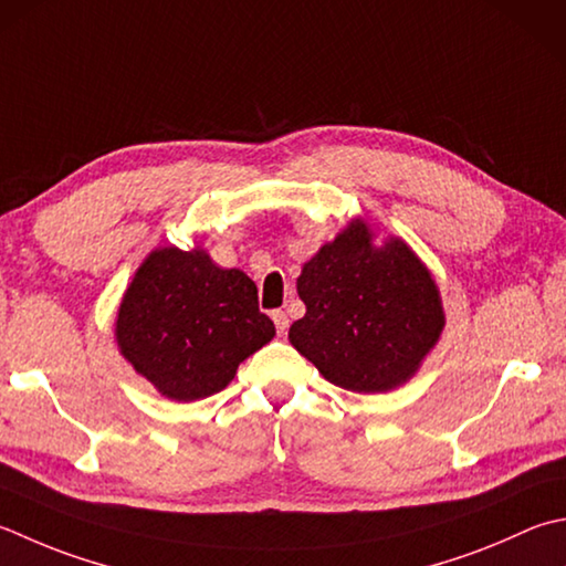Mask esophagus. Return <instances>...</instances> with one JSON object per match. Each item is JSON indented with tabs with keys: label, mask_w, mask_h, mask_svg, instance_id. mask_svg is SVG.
Wrapping results in <instances>:
<instances>
[{
	"label": "esophagus",
	"mask_w": 566,
	"mask_h": 566,
	"mask_svg": "<svg viewBox=\"0 0 566 566\" xmlns=\"http://www.w3.org/2000/svg\"><path fill=\"white\" fill-rule=\"evenodd\" d=\"M272 318H274L276 334L284 336V334H286V328H290V316H286L284 312H274V314H272Z\"/></svg>",
	"instance_id": "34e87169"
}]
</instances>
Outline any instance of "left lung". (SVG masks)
<instances>
[{"label":"left lung","mask_w":566,"mask_h":566,"mask_svg":"<svg viewBox=\"0 0 566 566\" xmlns=\"http://www.w3.org/2000/svg\"><path fill=\"white\" fill-rule=\"evenodd\" d=\"M373 238L353 220L296 280L306 314L290 328L292 346L350 392L412 378L444 328L439 290L417 254L397 238L373 248Z\"/></svg>","instance_id":"obj_1"}]
</instances>
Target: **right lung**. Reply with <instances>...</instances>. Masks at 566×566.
I'll use <instances>...</instances> for the list:
<instances>
[{"label": "right lung", "mask_w": 566, "mask_h": 566, "mask_svg": "<svg viewBox=\"0 0 566 566\" xmlns=\"http://www.w3.org/2000/svg\"><path fill=\"white\" fill-rule=\"evenodd\" d=\"M117 346L171 400L223 390L238 365L270 343L274 324L245 272L223 270L203 250H154L117 314Z\"/></svg>", "instance_id": "right-lung-1"}]
</instances>
